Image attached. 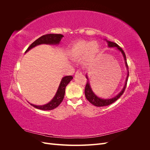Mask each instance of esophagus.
Listing matches in <instances>:
<instances>
[{"label": "esophagus", "mask_w": 150, "mask_h": 150, "mask_svg": "<svg viewBox=\"0 0 150 150\" xmlns=\"http://www.w3.org/2000/svg\"><path fill=\"white\" fill-rule=\"evenodd\" d=\"M82 74V72H81L80 71H77L76 72V75H81Z\"/></svg>", "instance_id": "1"}]
</instances>
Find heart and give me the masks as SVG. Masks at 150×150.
I'll list each match as a JSON object with an SVG mask.
<instances>
[{"label": "heart", "instance_id": "b5f03b06", "mask_svg": "<svg viewBox=\"0 0 150 150\" xmlns=\"http://www.w3.org/2000/svg\"><path fill=\"white\" fill-rule=\"evenodd\" d=\"M101 47L97 42L79 40L71 45L69 49V56L74 59H80L83 64L86 66L93 64L96 61Z\"/></svg>", "mask_w": 150, "mask_h": 150}]
</instances>
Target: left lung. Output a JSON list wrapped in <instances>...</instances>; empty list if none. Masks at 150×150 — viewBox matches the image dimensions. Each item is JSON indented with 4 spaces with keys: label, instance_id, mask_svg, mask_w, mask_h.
<instances>
[{
    "label": "left lung",
    "instance_id": "8db88e82",
    "mask_svg": "<svg viewBox=\"0 0 150 150\" xmlns=\"http://www.w3.org/2000/svg\"><path fill=\"white\" fill-rule=\"evenodd\" d=\"M104 40H106V42L108 44V47H110V48L115 47L116 49H117V51H119L120 52H121V53L122 54V57H123V58H124L125 66H126V68L127 69V76H126V80H125V83L123 88H122V89H121V91L118 94H116L115 96L112 97L111 98H101L100 97L98 96L97 95L93 92V91L91 88V84H90V82H89L88 74H86V79H87V83H86L85 90H84L85 96H86V99H87L89 101V103H91L92 104H93L94 106H97V107H102V106H108V105H110V104L115 102L116 100H117V99H118L120 98V96H121L122 94H123V93L125 91V89L126 88V84H127V81H128V76H129L128 66V64H127L126 55H125V54L123 51V50H122L116 43L110 41V40H108L106 39H104Z\"/></svg>",
    "mask_w": 150,
    "mask_h": 150
}]
</instances>
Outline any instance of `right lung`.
Here are the masks:
<instances>
[{"label": "right lung", "mask_w": 150, "mask_h": 150, "mask_svg": "<svg viewBox=\"0 0 150 150\" xmlns=\"http://www.w3.org/2000/svg\"><path fill=\"white\" fill-rule=\"evenodd\" d=\"M63 37H64V35L62 34H49L44 35L41 36V37H40L37 40H35L33 43H32L30 46L26 50L25 53H27L29 51H30V49L35 47V46H39V45L49 44L55 45L56 46V45L59 44L61 40ZM72 79H73V77L72 76H66L63 77L61 81V83L59 84V86L56 94L54 95V98L48 103L44 104V105H35V104H33L29 102V103L33 107L39 109V110H41L44 111L52 110L53 109H55L61 103L64 97L66 87L67 85L70 83V81Z\"/></svg>", "instance_id": "add662e5"}]
</instances>
